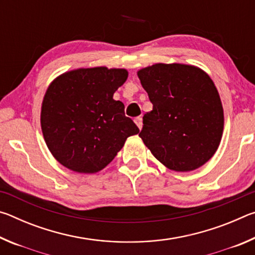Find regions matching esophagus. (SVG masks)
Masks as SVG:
<instances>
[{
	"label": "esophagus",
	"mask_w": 255,
	"mask_h": 255,
	"mask_svg": "<svg viewBox=\"0 0 255 255\" xmlns=\"http://www.w3.org/2000/svg\"><path fill=\"white\" fill-rule=\"evenodd\" d=\"M135 124L137 125L138 128L141 129V127H143V119H141V117L135 118Z\"/></svg>",
	"instance_id": "34e87169"
}]
</instances>
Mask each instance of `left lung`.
Segmentation results:
<instances>
[{"instance_id": "1", "label": "left lung", "mask_w": 255, "mask_h": 255, "mask_svg": "<svg viewBox=\"0 0 255 255\" xmlns=\"http://www.w3.org/2000/svg\"><path fill=\"white\" fill-rule=\"evenodd\" d=\"M153 110L143 117L139 137L170 170L193 171L221 143L224 111L213 80L199 67L154 64L137 73Z\"/></svg>"}]
</instances>
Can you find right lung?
I'll list each match as a JSON object with an SVG mask.
<instances>
[{
    "instance_id": "add662e5",
    "label": "right lung",
    "mask_w": 255,
    "mask_h": 255,
    "mask_svg": "<svg viewBox=\"0 0 255 255\" xmlns=\"http://www.w3.org/2000/svg\"><path fill=\"white\" fill-rule=\"evenodd\" d=\"M124 68H79L59 75L47 89L40 124L47 147L79 173H97L139 129L125 116L114 93L126 82Z\"/></svg>"
}]
</instances>
